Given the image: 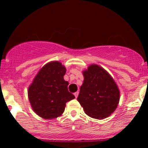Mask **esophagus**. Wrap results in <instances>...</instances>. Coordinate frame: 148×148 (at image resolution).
Returning a JSON list of instances; mask_svg holds the SVG:
<instances>
[{"label":"esophagus","instance_id":"obj_1","mask_svg":"<svg viewBox=\"0 0 148 148\" xmlns=\"http://www.w3.org/2000/svg\"><path fill=\"white\" fill-rule=\"evenodd\" d=\"M74 95H75V98L78 97V91H77V92H75V93H74Z\"/></svg>","mask_w":148,"mask_h":148}]
</instances>
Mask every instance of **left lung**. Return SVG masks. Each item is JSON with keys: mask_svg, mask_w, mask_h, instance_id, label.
Returning <instances> with one entry per match:
<instances>
[{"mask_svg": "<svg viewBox=\"0 0 148 148\" xmlns=\"http://www.w3.org/2000/svg\"><path fill=\"white\" fill-rule=\"evenodd\" d=\"M84 83L77 100L90 117L107 118L118 106L119 90L113 78L98 65L90 66L83 72Z\"/></svg>", "mask_w": 148, "mask_h": 148, "instance_id": "obj_1", "label": "left lung"}]
</instances>
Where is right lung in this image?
Segmentation results:
<instances>
[{
	"label": "right lung",
	"instance_id": "1",
	"mask_svg": "<svg viewBox=\"0 0 148 148\" xmlns=\"http://www.w3.org/2000/svg\"><path fill=\"white\" fill-rule=\"evenodd\" d=\"M66 68L58 61L48 63L39 71L29 87V102L35 113L46 119L61 116L66 103L75 96L64 80Z\"/></svg>",
	"mask_w": 148,
	"mask_h": 148
}]
</instances>
